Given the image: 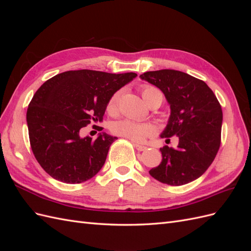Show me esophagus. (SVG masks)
<instances>
[{
    "instance_id": "1",
    "label": "esophagus",
    "mask_w": 251,
    "mask_h": 251,
    "mask_svg": "<svg viewBox=\"0 0 251 251\" xmlns=\"http://www.w3.org/2000/svg\"><path fill=\"white\" fill-rule=\"evenodd\" d=\"M135 148H136V150L139 151H146L147 150V147L140 146V144H135Z\"/></svg>"
}]
</instances>
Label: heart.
Segmentation results:
<instances>
[{"mask_svg":"<svg viewBox=\"0 0 251 251\" xmlns=\"http://www.w3.org/2000/svg\"><path fill=\"white\" fill-rule=\"evenodd\" d=\"M141 94L143 100L147 101L149 105L153 102L158 101L161 104L163 100V94L158 88L144 85L141 87ZM121 96V91H116L114 93L107 103V111L110 114H115L119 108V100ZM111 130L113 134H115L120 137H124L134 142H142L144 139H147L150 136L154 134V128L148 124H141L138 121H134L131 119H123L116 121L112 125Z\"/></svg>","mask_w":251,"mask_h":251,"instance_id":"b5f03b06","label":"heart"}]
</instances>
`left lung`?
I'll return each mask as SVG.
<instances>
[{"mask_svg":"<svg viewBox=\"0 0 251 251\" xmlns=\"http://www.w3.org/2000/svg\"><path fill=\"white\" fill-rule=\"evenodd\" d=\"M140 77L160 89L171 105L161 138H179L177 149H160L162 161L150 175L174 186L198 179L215 160L221 144V104L206 83L187 73L163 69L146 72Z\"/></svg>","mask_w":251,"mask_h":251,"instance_id":"left-lung-1","label":"left lung"}]
</instances>
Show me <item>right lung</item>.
<instances>
[{
    "label": "right lung",
    "instance_id": "add662e5",
    "mask_svg": "<svg viewBox=\"0 0 251 251\" xmlns=\"http://www.w3.org/2000/svg\"><path fill=\"white\" fill-rule=\"evenodd\" d=\"M137 74L74 70L51 77L27 109L29 140L37 162L52 178L81 183L100 171L117 139L105 133L81 138L80 128L100 123L110 97Z\"/></svg>",
    "mask_w": 251,
    "mask_h": 251
}]
</instances>
